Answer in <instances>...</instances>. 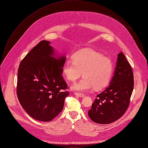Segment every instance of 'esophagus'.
Returning <instances> with one entry per match:
<instances>
[{"instance_id":"esophagus-1","label":"esophagus","mask_w":148,"mask_h":148,"mask_svg":"<svg viewBox=\"0 0 148 148\" xmlns=\"http://www.w3.org/2000/svg\"><path fill=\"white\" fill-rule=\"evenodd\" d=\"M74 94L79 97H84L85 96L84 93H78V92H75Z\"/></svg>"}]
</instances>
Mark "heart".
<instances>
[{
  "label": "heart",
  "instance_id": "b5f03b06",
  "mask_svg": "<svg viewBox=\"0 0 148 148\" xmlns=\"http://www.w3.org/2000/svg\"><path fill=\"white\" fill-rule=\"evenodd\" d=\"M73 59L64 64V75L71 81L79 78L82 72L84 77L71 85L72 90L85 91L92 87L99 90L109 84L113 71V64L109 58L93 49H85L75 53Z\"/></svg>",
  "mask_w": 148,
  "mask_h": 148
}]
</instances>
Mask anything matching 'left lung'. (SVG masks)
I'll return each mask as SVG.
<instances>
[{
    "mask_svg": "<svg viewBox=\"0 0 148 148\" xmlns=\"http://www.w3.org/2000/svg\"><path fill=\"white\" fill-rule=\"evenodd\" d=\"M133 87L132 68L123 52H120L109 86L96 96L88 110L90 119L101 124H110L119 119L128 108Z\"/></svg>",
    "mask_w": 148,
    "mask_h": 148,
    "instance_id": "1",
    "label": "left lung"
}]
</instances>
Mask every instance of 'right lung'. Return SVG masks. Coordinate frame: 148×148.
Listing matches in <instances>:
<instances>
[{
	"instance_id": "right-lung-1",
	"label": "right lung",
	"mask_w": 148,
	"mask_h": 148,
	"mask_svg": "<svg viewBox=\"0 0 148 148\" xmlns=\"http://www.w3.org/2000/svg\"><path fill=\"white\" fill-rule=\"evenodd\" d=\"M51 42L42 40L21 62L17 95L25 111L33 119L50 121L62 111L69 95L63 79L66 57L57 56Z\"/></svg>"
}]
</instances>
